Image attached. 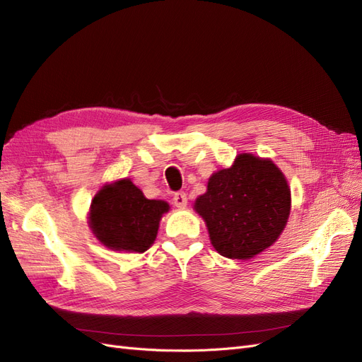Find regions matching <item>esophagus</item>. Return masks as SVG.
Masks as SVG:
<instances>
[{
	"label": "esophagus",
	"instance_id": "esophagus-1",
	"mask_svg": "<svg viewBox=\"0 0 362 362\" xmlns=\"http://www.w3.org/2000/svg\"><path fill=\"white\" fill-rule=\"evenodd\" d=\"M173 204L177 205L178 208H185V205H187V194H185L184 192L175 193V196H173Z\"/></svg>",
	"mask_w": 362,
	"mask_h": 362
}]
</instances>
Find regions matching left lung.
Listing matches in <instances>:
<instances>
[{
	"mask_svg": "<svg viewBox=\"0 0 362 362\" xmlns=\"http://www.w3.org/2000/svg\"><path fill=\"white\" fill-rule=\"evenodd\" d=\"M213 247L222 257L250 259L276 242L291 210L286 175L270 158L238 154L231 168L214 172L194 201Z\"/></svg>",
	"mask_w": 362,
	"mask_h": 362,
	"instance_id": "left-lung-1",
	"label": "left lung"
}]
</instances>
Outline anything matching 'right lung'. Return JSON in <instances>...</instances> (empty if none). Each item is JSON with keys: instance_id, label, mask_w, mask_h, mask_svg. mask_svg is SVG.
<instances>
[{"instance_id": "add662e5", "label": "right lung", "mask_w": 362, "mask_h": 362, "mask_svg": "<svg viewBox=\"0 0 362 362\" xmlns=\"http://www.w3.org/2000/svg\"><path fill=\"white\" fill-rule=\"evenodd\" d=\"M166 201L145 198L129 178L107 182L92 199L87 223L93 235L112 250L141 254L154 245Z\"/></svg>"}]
</instances>
